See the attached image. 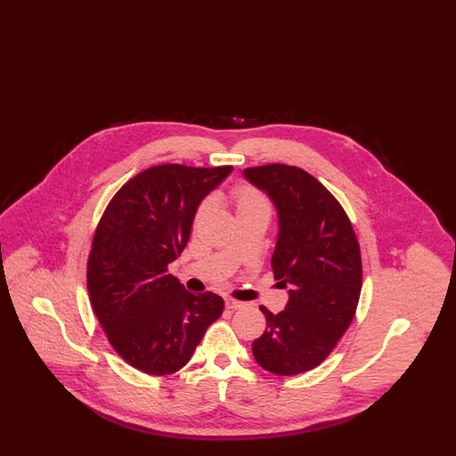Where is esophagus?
<instances>
[{"label": "esophagus", "mask_w": 456, "mask_h": 456, "mask_svg": "<svg viewBox=\"0 0 456 456\" xmlns=\"http://www.w3.org/2000/svg\"><path fill=\"white\" fill-rule=\"evenodd\" d=\"M225 307L227 309H231V311H234V309H240V307H244V303H240V301H236V299H225Z\"/></svg>", "instance_id": "1"}]
</instances>
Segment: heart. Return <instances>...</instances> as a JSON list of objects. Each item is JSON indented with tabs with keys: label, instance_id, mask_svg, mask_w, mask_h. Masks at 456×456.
<instances>
[{
	"label": "heart",
	"instance_id": "heart-1",
	"mask_svg": "<svg viewBox=\"0 0 456 456\" xmlns=\"http://www.w3.org/2000/svg\"><path fill=\"white\" fill-rule=\"evenodd\" d=\"M231 196H232L238 217H242V216L270 217V214H272V203H270L268 196L260 191L258 188H255L253 184H249V183H238V184H234ZM205 210H207V201H203L198 207L195 214V222L203 217Z\"/></svg>",
	"mask_w": 456,
	"mask_h": 456
}]
</instances>
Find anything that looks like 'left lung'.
I'll use <instances>...</instances> for the list:
<instances>
[{"label":"left lung","instance_id":"8db88e82","mask_svg":"<svg viewBox=\"0 0 456 456\" xmlns=\"http://www.w3.org/2000/svg\"><path fill=\"white\" fill-rule=\"evenodd\" d=\"M244 175L279 210L272 268L290 287L279 314L260 305L266 328L253 355L261 368L294 376L320 366L352 323L362 287L361 248L344 207L314 175L287 164L248 167Z\"/></svg>","mask_w":456,"mask_h":456}]
</instances>
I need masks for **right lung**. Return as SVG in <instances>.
Returning <instances> with one entry per match:
<instances>
[{
    "label": "right lung",
    "mask_w": 456,
    "mask_h": 456,
    "mask_svg": "<svg viewBox=\"0 0 456 456\" xmlns=\"http://www.w3.org/2000/svg\"><path fill=\"white\" fill-rule=\"evenodd\" d=\"M232 166H153L112 196L92 239L87 289L109 344L131 368L167 376L184 368L224 311L214 292L191 294L169 273L200 201Z\"/></svg>",
    "instance_id": "1"
}]
</instances>
